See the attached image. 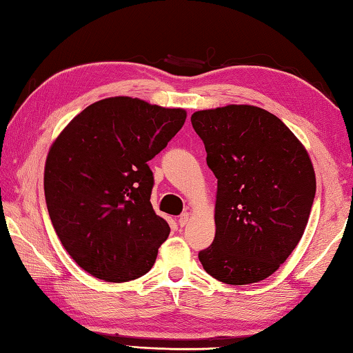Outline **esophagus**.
Segmentation results:
<instances>
[{
	"mask_svg": "<svg viewBox=\"0 0 353 353\" xmlns=\"http://www.w3.org/2000/svg\"><path fill=\"white\" fill-rule=\"evenodd\" d=\"M189 218H190V215L188 214V212H185V214H183L181 216H179V218H178V224H179V225H181V228H184V225L189 223Z\"/></svg>",
	"mask_w": 353,
	"mask_h": 353,
	"instance_id": "esophagus-1",
	"label": "esophagus"
}]
</instances>
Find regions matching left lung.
Segmentation results:
<instances>
[{
    "label": "left lung",
    "instance_id": "left-lung-1",
    "mask_svg": "<svg viewBox=\"0 0 353 353\" xmlns=\"http://www.w3.org/2000/svg\"><path fill=\"white\" fill-rule=\"evenodd\" d=\"M190 121L218 179L215 239L199 261L225 284L265 280L309 221L316 179L307 150L280 118L255 105L198 110Z\"/></svg>",
    "mask_w": 353,
    "mask_h": 353
}]
</instances>
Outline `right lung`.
<instances>
[{"label": "right lung", "mask_w": 353, "mask_h": 353, "mask_svg": "<svg viewBox=\"0 0 353 353\" xmlns=\"http://www.w3.org/2000/svg\"><path fill=\"white\" fill-rule=\"evenodd\" d=\"M184 109L114 97L85 108L53 141L44 195L59 241L79 268L109 283L154 265L170 234L150 204L158 155L185 121Z\"/></svg>", "instance_id": "right-lung-1"}]
</instances>
